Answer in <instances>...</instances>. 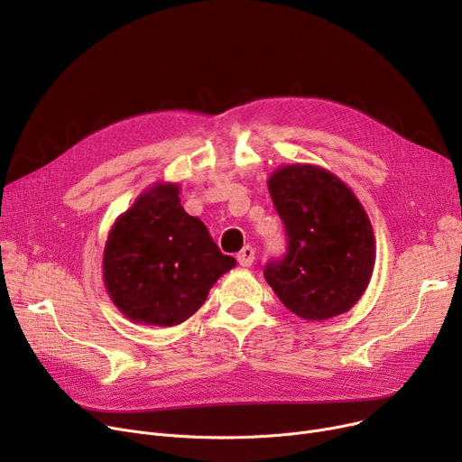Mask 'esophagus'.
<instances>
[{
    "instance_id": "obj_1",
    "label": "esophagus",
    "mask_w": 462,
    "mask_h": 462,
    "mask_svg": "<svg viewBox=\"0 0 462 462\" xmlns=\"http://www.w3.org/2000/svg\"><path fill=\"white\" fill-rule=\"evenodd\" d=\"M237 262H239V265H244V268H249V265H253V262H254V249L249 245L241 249L237 253Z\"/></svg>"
}]
</instances>
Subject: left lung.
<instances>
[{
  "label": "left lung",
  "instance_id": "1",
  "mask_svg": "<svg viewBox=\"0 0 462 462\" xmlns=\"http://www.w3.org/2000/svg\"><path fill=\"white\" fill-rule=\"evenodd\" d=\"M288 254L263 275L281 303L307 322L348 312L371 282L376 245L371 218L354 190L329 170L294 162L270 174Z\"/></svg>",
  "mask_w": 462,
  "mask_h": 462
}]
</instances>
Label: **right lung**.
<instances>
[{
    "label": "right lung",
    "instance_id": "obj_1",
    "mask_svg": "<svg viewBox=\"0 0 462 462\" xmlns=\"http://www.w3.org/2000/svg\"><path fill=\"white\" fill-rule=\"evenodd\" d=\"M180 183L157 181L121 213L106 237L103 282L134 324L170 328L197 312L236 260L180 204Z\"/></svg>",
    "mask_w": 462,
    "mask_h": 462
}]
</instances>
